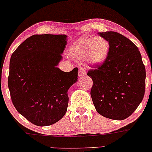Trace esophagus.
<instances>
[{
  "mask_svg": "<svg viewBox=\"0 0 152 152\" xmlns=\"http://www.w3.org/2000/svg\"><path fill=\"white\" fill-rule=\"evenodd\" d=\"M86 75V71H85V69L84 67H80L79 70V77H82V76H85Z\"/></svg>",
  "mask_w": 152,
  "mask_h": 152,
  "instance_id": "esophagus-1",
  "label": "esophagus"
}]
</instances>
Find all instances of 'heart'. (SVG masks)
Instances as JSON below:
<instances>
[{
    "label": "heart",
    "mask_w": 152,
    "mask_h": 152,
    "mask_svg": "<svg viewBox=\"0 0 152 152\" xmlns=\"http://www.w3.org/2000/svg\"><path fill=\"white\" fill-rule=\"evenodd\" d=\"M110 51L108 40L104 37L84 36L75 41L70 48V54L74 58L87 61L93 65L105 61Z\"/></svg>",
    "instance_id": "1"
}]
</instances>
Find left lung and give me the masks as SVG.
<instances>
[{
  "mask_svg": "<svg viewBox=\"0 0 152 152\" xmlns=\"http://www.w3.org/2000/svg\"><path fill=\"white\" fill-rule=\"evenodd\" d=\"M108 40L105 61L88 73L96 110L106 118L123 120L137 108L145 94V68L138 48L116 32H99Z\"/></svg>",
  "mask_w": 152,
  "mask_h": 152,
  "instance_id": "1",
  "label": "left lung"
}]
</instances>
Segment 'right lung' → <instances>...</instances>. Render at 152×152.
<instances>
[{"mask_svg": "<svg viewBox=\"0 0 152 152\" xmlns=\"http://www.w3.org/2000/svg\"><path fill=\"white\" fill-rule=\"evenodd\" d=\"M66 35H34L12 54L8 87L19 113L32 124L48 126L67 112L69 88L78 79V68L64 72L57 65L67 44Z\"/></svg>", "mask_w": 152, "mask_h": 152, "instance_id": "obj_1", "label": "right lung"}]
</instances>
